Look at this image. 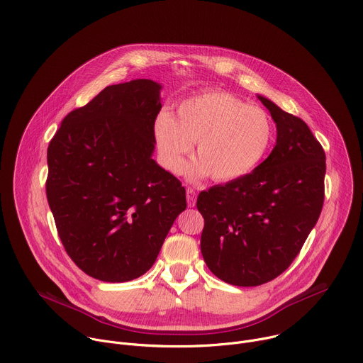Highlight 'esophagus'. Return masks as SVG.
Segmentation results:
<instances>
[{
    "instance_id": "esophagus-1",
    "label": "esophagus",
    "mask_w": 363,
    "mask_h": 363,
    "mask_svg": "<svg viewBox=\"0 0 363 363\" xmlns=\"http://www.w3.org/2000/svg\"><path fill=\"white\" fill-rule=\"evenodd\" d=\"M186 202H188V206H194L196 202V192L189 186L186 188Z\"/></svg>"
}]
</instances>
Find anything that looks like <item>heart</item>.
Instances as JSON below:
<instances>
[{
    "mask_svg": "<svg viewBox=\"0 0 363 363\" xmlns=\"http://www.w3.org/2000/svg\"><path fill=\"white\" fill-rule=\"evenodd\" d=\"M155 138L167 167L179 174L196 142L192 174L230 182L251 174L272 147L274 128L266 111L240 97L211 90L179 103L177 119L162 112L155 122Z\"/></svg>",
    "mask_w": 363,
    "mask_h": 363,
    "instance_id": "heart-1",
    "label": "heart"
}]
</instances>
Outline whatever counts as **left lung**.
<instances>
[{"label":"left lung","instance_id":"obj_1","mask_svg":"<svg viewBox=\"0 0 363 363\" xmlns=\"http://www.w3.org/2000/svg\"><path fill=\"white\" fill-rule=\"evenodd\" d=\"M277 126L269 158L251 174L202 191L201 252L223 281L250 287L289 269L322 213L326 155L308 126L258 96Z\"/></svg>","mask_w":363,"mask_h":363}]
</instances>
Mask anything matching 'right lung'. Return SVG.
<instances>
[{"label": "right lung", "instance_id": "obj_1", "mask_svg": "<svg viewBox=\"0 0 363 363\" xmlns=\"http://www.w3.org/2000/svg\"><path fill=\"white\" fill-rule=\"evenodd\" d=\"M160 93L147 79L108 86L72 111L50 140V210L66 252L93 279L145 274L186 208L181 181L150 158Z\"/></svg>", "mask_w": 363, "mask_h": 363}]
</instances>
